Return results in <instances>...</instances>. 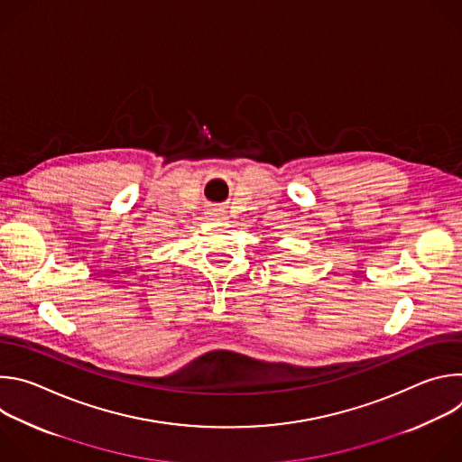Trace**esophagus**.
Segmentation results:
<instances>
[{
    "mask_svg": "<svg viewBox=\"0 0 462 462\" xmlns=\"http://www.w3.org/2000/svg\"><path fill=\"white\" fill-rule=\"evenodd\" d=\"M208 217L210 219H225V212L219 210V208H214V210L208 212Z\"/></svg>",
    "mask_w": 462,
    "mask_h": 462,
    "instance_id": "34e87169",
    "label": "esophagus"
}]
</instances>
